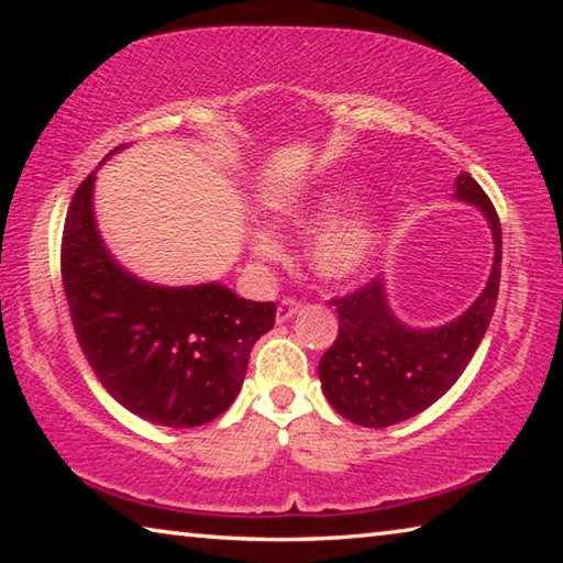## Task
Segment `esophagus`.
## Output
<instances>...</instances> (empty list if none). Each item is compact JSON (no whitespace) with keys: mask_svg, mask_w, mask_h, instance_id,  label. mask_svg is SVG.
<instances>
[{"mask_svg":"<svg viewBox=\"0 0 563 563\" xmlns=\"http://www.w3.org/2000/svg\"><path fill=\"white\" fill-rule=\"evenodd\" d=\"M302 308V302L300 300H295V298H283L280 300V305H278V322H283V320H290L295 312H298Z\"/></svg>","mask_w":563,"mask_h":563,"instance_id":"esophagus-1","label":"esophagus"}]
</instances>
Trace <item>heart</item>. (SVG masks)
Wrapping results in <instances>:
<instances>
[{
    "label": "heart",
    "mask_w": 563,
    "mask_h": 563,
    "mask_svg": "<svg viewBox=\"0 0 563 563\" xmlns=\"http://www.w3.org/2000/svg\"><path fill=\"white\" fill-rule=\"evenodd\" d=\"M352 198V188H332L328 194H320L308 203H300L290 208L288 221L308 228L318 223L320 218H328L335 213L338 208L345 206ZM379 241V223L373 216H347L340 221L322 228L310 247V261L316 271L325 278L342 280L350 275L360 273L373 258L375 247ZM253 253L261 261H278L280 258V243L268 231H255L253 235Z\"/></svg>",
    "instance_id": "heart-1"
}]
</instances>
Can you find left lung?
I'll return each instance as SVG.
<instances>
[{"label": "left lung", "mask_w": 563, "mask_h": 563, "mask_svg": "<svg viewBox=\"0 0 563 563\" xmlns=\"http://www.w3.org/2000/svg\"><path fill=\"white\" fill-rule=\"evenodd\" d=\"M454 186V196L482 208L492 225L494 265L487 288L462 318L434 330L402 325L389 310L379 278L332 298L340 330L320 357L318 375L328 402L350 422L383 430L424 412L460 379L489 328L501 278V223L470 174Z\"/></svg>", "instance_id": "obj_1"}]
</instances>
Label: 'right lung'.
<instances>
[{"label": "right lung", "instance_id": "add662e5", "mask_svg": "<svg viewBox=\"0 0 563 563\" xmlns=\"http://www.w3.org/2000/svg\"><path fill=\"white\" fill-rule=\"evenodd\" d=\"M93 174L69 203L62 280L71 325L93 375L119 405L154 424L198 427L241 393L255 340L275 325V302L225 285L161 288L133 278L103 247L91 211Z\"/></svg>", "mask_w": 563, "mask_h": 563}]
</instances>
